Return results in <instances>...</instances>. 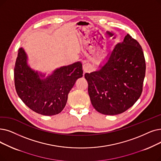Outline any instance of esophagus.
<instances>
[{
    "label": "esophagus",
    "mask_w": 161,
    "mask_h": 161,
    "mask_svg": "<svg viewBox=\"0 0 161 161\" xmlns=\"http://www.w3.org/2000/svg\"><path fill=\"white\" fill-rule=\"evenodd\" d=\"M83 72H84V73L88 72L89 71H90V69H91V66L88 64H86L83 66Z\"/></svg>",
    "instance_id": "obj_1"
}]
</instances>
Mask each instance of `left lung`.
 <instances>
[{"label":"left lung","mask_w":161,"mask_h":161,"mask_svg":"<svg viewBox=\"0 0 161 161\" xmlns=\"http://www.w3.org/2000/svg\"><path fill=\"white\" fill-rule=\"evenodd\" d=\"M145 69L141 45L127 34L100 70L85 74L93 107L106 115L127 110L142 95Z\"/></svg>","instance_id":"1"}]
</instances>
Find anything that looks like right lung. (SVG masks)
<instances>
[{"mask_svg":"<svg viewBox=\"0 0 161 161\" xmlns=\"http://www.w3.org/2000/svg\"><path fill=\"white\" fill-rule=\"evenodd\" d=\"M26 60V54L20 48L14 67V84L19 97L38 114L53 116L60 113L66 106L75 81L83 76L81 63L62 67L47 79L41 80L38 73L27 66Z\"/></svg>","mask_w":161,"mask_h":161,"instance_id":"obj_1","label":"right lung"}]
</instances>
